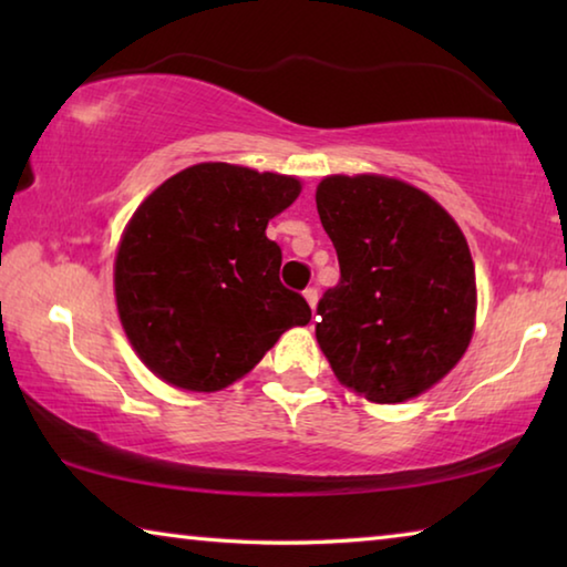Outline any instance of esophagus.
I'll return each instance as SVG.
<instances>
[{
    "instance_id": "esophagus-1",
    "label": "esophagus",
    "mask_w": 567,
    "mask_h": 567,
    "mask_svg": "<svg viewBox=\"0 0 567 567\" xmlns=\"http://www.w3.org/2000/svg\"><path fill=\"white\" fill-rule=\"evenodd\" d=\"M302 295H305L307 305H310L312 310H315V305H318V287H307V290H305Z\"/></svg>"
}]
</instances>
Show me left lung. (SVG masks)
Listing matches in <instances>:
<instances>
[{
    "label": "left lung",
    "mask_w": 567,
    "mask_h": 567,
    "mask_svg": "<svg viewBox=\"0 0 567 567\" xmlns=\"http://www.w3.org/2000/svg\"><path fill=\"white\" fill-rule=\"evenodd\" d=\"M315 203L340 262L315 328L332 372L370 402L422 395L475 330L465 235L433 197L392 177L330 175Z\"/></svg>",
    "instance_id": "obj_1"
}]
</instances>
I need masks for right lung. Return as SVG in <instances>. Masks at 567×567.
<instances>
[{"mask_svg":"<svg viewBox=\"0 0 567 567\" xmlns=\"http://www.w3.org/2000/svg\"><path fill=\"white\" fill-rule=\"evenodd\" d=\"M300 179L227 162L177 172L124 227L114 260L122 328L169 385L215 392L247 375L310 305L280 282L282 249L267 223Z\"/></svg>","mask_w":567,"mask_h":567,"instance_id":"obj_1","label":"right lung"}]
</instances>
